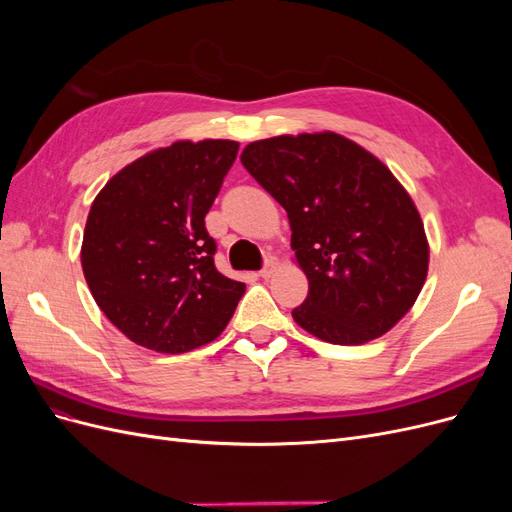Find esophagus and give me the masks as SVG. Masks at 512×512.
<instances>
[{
    "label": "esophagus",
    "mask_w": 512,
    "mask_h": 512,
    "mask_svg": "<svg viewBox=\"0 0 512 512\" xmlns=\"http://www.w3.org/2000/svg\"><path fill=\"white\" fill-rule=\"evenodd\" d=\"M275 267H277V260H275L273 256H269V258L265 260V267H262V269L258 271V275H260V277H265V280H267V277H271V275H273Z\"/></svg>",
    "instance_id": "34e87169"
}]
</instances>
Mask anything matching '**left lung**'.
Wrapping results in <instances>:
<instances>
[{
  "instance_id": "obj_1",
  "label": "left lung",
  "mask_w": 512,
  "mask_h": 512,
  "mask_svg": "<svg viewBox=\"0 0 512 512\" xmlns=\"http://www.w3.org/2000/svg\"><path fill=\"white\" fill-rule=\"evenodd\" d=\"M241 164L288 213L309 282L292 309L299 327L359 346L408 314L425 284L429 245L412 198L378 158L320 132L250 143Z\"/></svg>"
}]
</instances>
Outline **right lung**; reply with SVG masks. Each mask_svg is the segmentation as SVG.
<instances>
[{
  "instance_id": "1",
  "label": "right lung",
  "mask_w": 512,
  "mask_h": 512,
  "mask_svg": "<svg viewBox=\"0 0 512 512\" xmlns=\"http://www.w3.org/2000/svg\"><path fill=\"white\" fill-rule=\"evenodd\" d=\"M235 141H179L138 158L91 205L81 262L98 307L134 344L164 354L213 342L245 284L215 269L205 215Z\"/></svg>"
}]
</instances>
